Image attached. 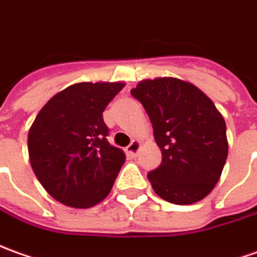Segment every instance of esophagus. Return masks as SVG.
Listing matches in <instances>:
<instances>
[{"mask_svg": "<svg viewBox=\"0 0 257 257\" xmlns=\"http://www.w3.org/2000/svg\"><path fill=\"white\" fill-rule=\"evenodd\" d=\"M139 148H141V143H139V141H132L131 145H129L128 148L125 149V152H126V155H128V156H131V158H135L136 155H138Z\"/></svg>", "mask_w": 257, "mask_h": 257, "instance_id": "obj_1", "label": "esophagus"}]
</instances>
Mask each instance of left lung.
Here are the masks:
<instances>
[{
  "label": "left lung",
  "mask_w": 257,
  "mask_h": 257,
  "mask_svg": "<svg viewBox=\"0 0 257 257\" xmlns=\"http://www.w3.org/2000/svg\"><path fill=\"white\" fill-rule=\"evenodd\" d=\"M145 108L162 151V163L148 173L155 193L188 205L212 191L228 158L226 125L214 102L179 78L143 80L131 90Z\"/></svg>",
  "instance_id": "left-lung-1"
}]
</instances>
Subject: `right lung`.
Instances as JSON below:
<instances>
[{"label":"right lung","instance_id":"obj_1","mask_svg":"<svg viewBox=\"0 0 257 257\" xmlns=\"http://www.w3.org/2000/svg\"><path fill=\"white\" fill-rule=\"evenodd\" d=\"M123 83H78L57 92L28 135L33 173L43 188L73 208H90L109 194L125 153L106 141L102 112Z\"/></svg>","mask_w":257,"mask_h":257}]
</instances>
